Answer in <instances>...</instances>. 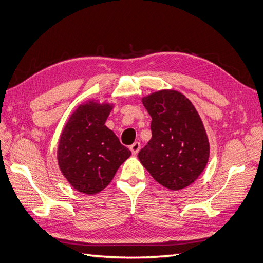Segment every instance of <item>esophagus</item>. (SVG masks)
Returning a JSON list of instances; mask_svg holds the SVG:
<instances>
[{"instance_id":"34e87169","label":"esophagus","mask_w":263,"mask_h":263,"mask_svg":"<svg viewBox=\"0 0 263 263\" xmlns=\"http://www.w3.org/2000/svg\"><path fill=\"white\" fill-rule=\"evenodd\" d=\"M129 149H130V151H132V154H133V155H137V154H138V151L140 150V142H138V141H135L134 144L129 147Z\"/></svg>"}]
</instances>
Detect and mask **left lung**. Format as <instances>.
Returning <instances> with one entry per match:
<instances>
[{
	"label": "left lung",
	"instance_id": "left-lung-1",
	"mask_svg": "<svg viewBox=\"0 0 263 263\" xmlns=\"http://www.w3.org/2000/svg\"><path fill=\"white\" fill-rule=\"evenodd\" d=\"M153 137L138 159L159 184L178 191L192 184L210 158V141L195 106L184 94L163 89L141 98Z\"/></svg>",
	"mask_w": 263,
	"mask_h": 263
}]
</instances>
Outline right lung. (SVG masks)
Returning <instances> with one entry per match:
<instances>
[{
	"label": "right lung",
	"mask_w": 263,
	"mask_h": 263,
	"mask_svg": "<svg viewBox=\"0 0 263 263\" xmlns=\"http://www.w3.org/2000/svg\"><path fill=\"white\" fill-rule=\"evenodd\" d=\"M115 104L87 100L74 109L61 132L57 160L62 176L79 192L104 190L132 155L105 125Z\"/></svg>",
	"instance_id": "right-lung-1"
}]
</instances>
